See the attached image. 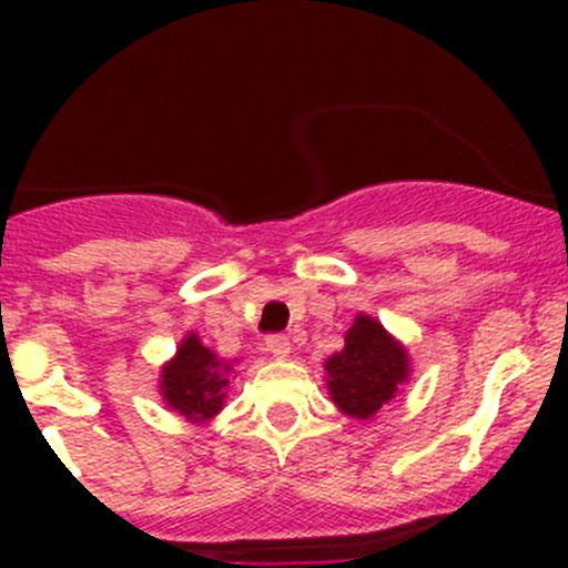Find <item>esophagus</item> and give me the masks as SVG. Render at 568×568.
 Returning a JSON list of instances; mask_svg holds the SVG:
<instances>
[{"label": "esophagus", "mask_w": 568, "mask_h": 568, "mask_svg": "<svg viewBox=\"0 0 568 568\" xmlns=\"http://www.w3.org/2000/svg\"><path fill=\"white\" fill-rule=\"evenodd\" d=\"M266 352L274 354V357L285 359L291 354V343L285 335H268L266 337Z\"/></svg>", "instance_id": "obj_1"}]
</instances>
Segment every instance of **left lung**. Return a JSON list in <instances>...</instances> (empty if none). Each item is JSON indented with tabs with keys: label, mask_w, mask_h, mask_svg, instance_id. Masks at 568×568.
<instances>
[{
	"label": "left lung",
	"mask_w": 568,
	"mask_h": 568,
	"mask_svg": "<svg viewBox=\"0 0 568 568\" xmlns=\"http://www.w3.org/2000/svg\"><path fill=\"white\" fill-rule=\"evenodd\" d=\"M324 371L337 409L368 420L409 379V354L379 321L359 313L346 332L343 348L326 359Z\"/></svg>",
	"instance_id": "left-lung-1"
}]
</instances>
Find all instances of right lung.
Returning <instances> with one entry per match:
<instances>
[{"label":"right lung","mask_w":568,"mask_h":568,"mask_svg":"<svg viewBox=\"0 0 568 568\" xmlns=\"http://www.w3.org/2000/svg\"><path fill=\"white\" fill-rule=\"evenodd\" d=\"M231 371V363L216 357L192 332L183 337L175 357L162 368L159 390H162L164 404L181 412L186 420L203 423L214 417L225 404Z\"/></svg>","instance_id":"add662e5"}]
</instances>
